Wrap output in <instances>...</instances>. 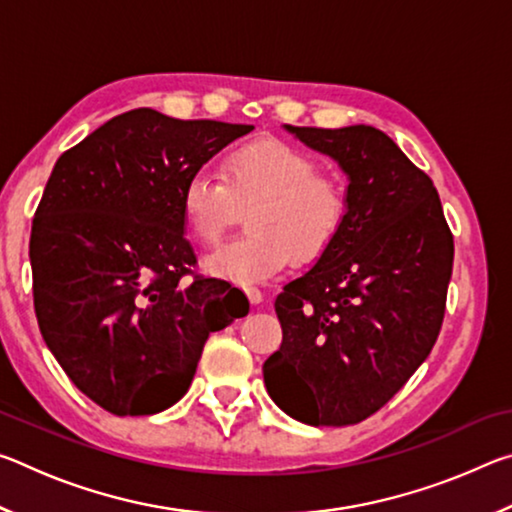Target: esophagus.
Returning <instances> with one entry per match:
<instances>
[{
  "label": "esophagus",
  "mask_w": 512,
  "mask_h": 512,
  "mask_svg": "<svg viewBox=\"0 0 512 512\" xmlns=\"http://www.w3.org/2000/svg\"><path fill=\"white\" fill-rule=\"evenodd\" d=\"M246 296H248L250 302H253V305H259V302L264 300V293L259 291V289H255V287H248V289H246Z\"/></svg>",
  "instance_id": "1"
}]
</instances>
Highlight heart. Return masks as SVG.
Returning <instances> with one entry per match:
<instances>
[{
    "instance_id": "1",
    "label": "heart",
    "mask_w": 512,
    "mask_h": 512,
    "mask_svg": "<svg viewBox=\"0 0 512 512\" xmlns=\"http://www.w3.org/2000/svg\"><path fill=\"white\" fill-rule=\"evenodd\" d=\"M248 210L244 239L212 250L203 268L219 280L255 287L296 259L311 264L336 244L348 223V187L336 173L316 169L305 151L262 137L223 155L221 178L192 173L180 196L187 230L214 246Z\"/></svg>"
}]
</instances>
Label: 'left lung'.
<instances>
[{
	"label": "left lung",
	"instance_id": "1",
	"mask_svg": "<svg viewBox=\"0 0 512 512\" xmlns=\"http://www.w3.org/2000/svg\"><path fill=\"white\" fill-rule=\"evenodd\" d=\"M348 176L336 244L275 298L282 345L264 363L280 409L311 427L377 413L429 357L445 316L454 237L427 173L357 124L284 126Z\"/></svg>",
	"mask_w": 512,
	"mask_h": 512
}]
</instances>
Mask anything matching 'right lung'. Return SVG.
I'll list each match as a JSON object with an SVG mask.
<instances>
[{"mask_svg": "<svg viewBox=\"0 0 512 512\" xmlns=\"http://www.w3.org/2000/svg\"><path fill=\"white\" fill-rule=\"evenodd\" d=\"M248 124L112 117L60 155L33 216V305L47 348L115 415H151L187 393L207 336L248 314L194 274L180 196Z\"/></svg>", "mask_w": 512, "mask_h": 512, "instance_id": "obj_1", "label": "right lung"}]
</instances>
